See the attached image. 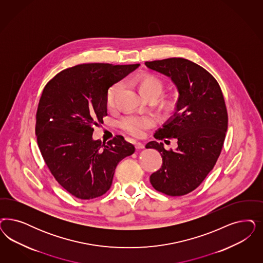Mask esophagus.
Instances as JSON below:
<instances>
[{
    "label": "esophagus",
    "mask_w": 263,
    "mask_h": 263,
    "mask_svg": "<svg viewBox=\"0 0 263 263\" xmlns=\"http://www.w3.org/2000/svg\"><path fill=\"white\" fill-rule=\"evenodd\" d=\"M135 146L136 149H143L145 147V145L142 142H135Z\"/></svg>",
    "instance_id": "obj_1"
}]
</instances>
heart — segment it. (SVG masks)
Here are the masks:
<instances>
[{
    "label": "heart",
    "mask_w": 263,
    "mask_h": 263,
    "mask_svg": "<svg viewBox=\"0 0 263 263\" xmlns=\"http://www.w3.org/2000/svg\"><path fill=\"white\" fill-rule=\"evenodd\" d=\"M132 84L135 85L146 99L154 100L160 97L164 91V82L160 77L150 73L142 74L132 80ZM124 89L123 82L118 81L108 88L105 96V103L108 108H113L116 104L120 93ZM161 110L166 114L174 113L178 107V102L174 99H161L159 102ZM120 127L128 135L135 137H141L145 132L154 127L156 120L151 115H127L120 120Z\"/></svg>",
    "instance_id": "b5f03b06"
}]
</instances>
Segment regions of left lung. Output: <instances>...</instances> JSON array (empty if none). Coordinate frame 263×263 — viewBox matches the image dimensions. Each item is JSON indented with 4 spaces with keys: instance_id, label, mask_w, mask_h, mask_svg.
I'll list each match as a JSON object with an SVG mask.
<instances>
[{
    "instance_id": "obj_1",
    "label": "left lung",
    "mask_w": 263,
    "mask_h": 263,
    "mask_svg": "<svg viewBox=\"0 0 263 263\" xmlns=\"http://www.w3.org/2000/svg\"><path fill=\"white\" fill-rule=\"evenodd\" d=\"M145 65L170 77L179 91L177 112L154 136L159 140L175 138L178 147L173 151L161 142L146 144L162 158L150 182L164 195H185L203 182L220 157L229 122L223 95L215 77L190 60L170 58Z\"/></svg>"
}]
</instances>
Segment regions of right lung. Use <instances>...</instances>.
Segmentation results:
<instances>
[{
    "instance_id": "1",
    "label": "right lung",
    "mask_w": 263,
    "mask_h": 263,
    "mask_svg": "<svg viewBox=\"0 0 263 263\" xmlns=\"http://www.w3.org/2000/svg\"><path fill=\"white\" fill-rule=\"evenodd\" d=\"M138 66L77 65L60 71L43 89L35 114L37 145L54 178L79 199L104 195L119 161L135 152L122 136L106 143L92 136L107 115L108 88Z\"/></svg>"
}]
</instances>
